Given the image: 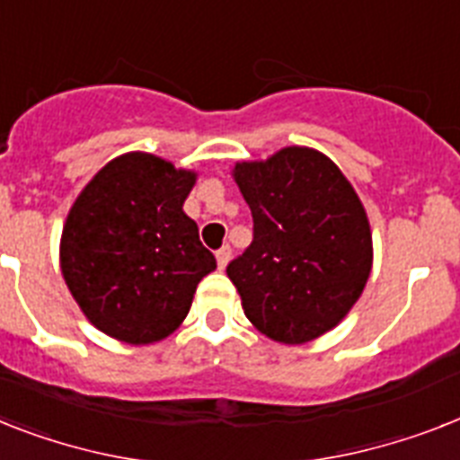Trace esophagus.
I'll list each match as a JSON object with an SVG mask.
<instances>
[{
  "label": "esophagus",
  "mask_w": 460,
  "mask_h": 460,
  "mask_svg": "<svg viewBox=\"0 0 460 460\" xmlns=\"http://www.w3.org/2000/svg\"><path fill=\"white\" fill-rule=\"evenodd\" d=\"M216 261H218V268H226L227 265V261H230V246H223V249H218V252H216Z\"/></svg>",
  "instance_id": "34e87169"
}]
</instances>
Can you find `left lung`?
Masks as SVG:
<instances>
[{
  "label": "left lung",
  "instance_id": "1",
  "mask_svg": "<svg viewBox=\"0 0 460 460\" xmlns=\"http://www.w3.org/2000/svg\"><path fill=\"white\" fill-rule=\"evenodd\" d=\"M233 178L253 216L252 246L227 265L246 320L277 343L320 339L371 275V227L358 192L332 159L303 146L237 162Z\"/></svg>",
  "mask_w": 460,
  "mask_h": 460
}]
</instances>
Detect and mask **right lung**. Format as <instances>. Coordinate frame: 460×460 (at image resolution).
Returning <instances> with one entry per match:
<instances>
[{
	"label": "right lung",
	"mask_w": 460,
	"mask_h": 460,
	"mask_svg": "<svg viewBox=\"0 0 460 460\" xmlns=\"http://www.w3.org/2000/svg\"><path fill=\"white\" fill-rule=\"evenodd\" d=\"M197 173L150 153L115 157L79 192L60 234V272L98 332L128 345L164 341L216 270L183 211Z\"/></svg>",
	"instance_id": "obj_1"
}]
</instances>
